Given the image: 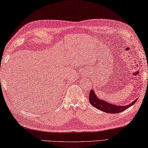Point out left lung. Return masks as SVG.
<instances>
[{
  "label": "left lung",
  "mask_w": 148,
  "mask_h": 148,
  "mask_svg": "<svg viewBox=\"0 0 148 148\" xmlns=\"http://www.w3.org/2000/svg\"><path fill=\"white\" fill-rule=\"evenodd\" d=\"M137 99L134 101L132 103L126 105V106H119V105L112 104L108 103L105 101L99 99L95 94L94 90H91L89 94V101L92 106H93L97 109L108 113H121L127 110V108L132 106L136 103Z\"/></svg>",
  "instance_id": "8db88e82"
}]
</instances>
